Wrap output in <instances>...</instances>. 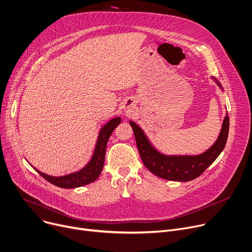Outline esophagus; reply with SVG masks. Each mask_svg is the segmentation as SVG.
<instances>
[{
    "label": "esophagus",
    "mask_w": 252,
    "mask_h": 252,
    "mask_svg": "<svg viewBox=\"0 0 252 252\" xmlns=\"http://www.w3.org/2000/svg\"><path fill=\"white\" fill-rule=\"evenodd\" d=\"M128 108H130V107H128Z\"/></svg>",
    "instance_id": "1"
}]
</instances>
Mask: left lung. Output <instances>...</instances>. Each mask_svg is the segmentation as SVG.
I'll return each mask as SVG.
<instances>
[{"label": "left lung", "mask_w": 252, "mask_h": 252, "mask_svg": "<svg viewBox=\"0 0 252 252\" xmlns=\"http://www.w3.org/2000/svg\"><path fill=\"white\" fill-rule=\"evenodd\" d=\"M222 89L220 83L212 77ZM135 140L144 165L154 175L168 181L189 182L200 177L219 157L224 149L229 132V116H225L222 129L217 141L207 151L195 157H167L153 148L141 128L130 121Z\"/></svg>", "instance_id": "left-lung-1"}]
</instances>
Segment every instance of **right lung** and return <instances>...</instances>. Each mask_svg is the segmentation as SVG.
<instances>
[{
  "instance_id": "obj_1",
  "label": "right lung",
  "mask_w": 252,
  "mask_h": 252,
  "mask_svg": "<svg viewBox=\"0 0 252 252\" xmlns=\"http://www.w3.org/2000/svg\"><path fill=\"white\" fill-rule=\"evenodd\" d=\"M121 122V118L117 117L110 120L100 131L98 140L94 147V151L89 163L82 168L81 170L69 173V175L63 177H51L45 173L37 170L39 175L48 181L50 184L60 187L63 189H73L79 188L88 184L94 182L101 175V171L104 166L105 154L108 140L111 136L114 129L117 127Z\"/></svg>"
}]
</instances>
